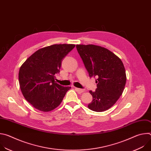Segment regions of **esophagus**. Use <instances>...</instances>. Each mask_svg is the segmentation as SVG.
I'll return each mask as SVG.
<instances>
[{
  "instance_id": "34e87169",
  "label": "esophagus",
  "mask_w": 151,
  "mask_h": 151,
  "mask_svg": "<svg viewBox=\"0 0 151 151\" xmlns=\"http://www.w3.org/2000/svg\"><path fill=\"white\" fill-rule=\"evenodd\" d=\"M75 90L79 93V94H81L83 92L85 91V90L83 89H80V88H75Z\"/></svg>"
}]
</instances>
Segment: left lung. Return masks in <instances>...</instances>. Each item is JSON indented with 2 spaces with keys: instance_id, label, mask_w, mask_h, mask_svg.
<instances>
[{
  "instance_id": "8db88e82",
  "label": "left lung",
  "mask_w": 151,
  "mask_h": 151,
  "mask_svg": "<svg viewBox=\"0 0 151 151\" xmlns=\"http://www.w3.org/2000/svg\"><path fill=\"white\" fill-rule=\"evenodd\" d=\"M77 51L90 78H96V91H90L93 101L88 108L95 112L109 109L122 95L126 83L121 60L105 48L94 45H76Z\"/></svg>"
}]
</instances>
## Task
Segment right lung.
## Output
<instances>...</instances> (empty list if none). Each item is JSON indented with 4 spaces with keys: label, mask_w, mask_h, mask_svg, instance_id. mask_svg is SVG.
Returning a JSON list of instances; mask_svg holds the SVG:
<instances>
[{
    "label": "right lung",
    "mask_w": 151,
    "mask_h": 151,
    "mask_svg": "<svg viewBox=\"0 0 151 151\" xmlns=\"http://www.w3.org/2000/svg\"><path fill=\"white\" fill-rule=\"evenodd\" d=\"M75 45L55 44L38 50L21 65L18 78L26 100L42 112L54 110L61 103L70 87H63L55 82L61 61Z\"/></svg>",
    "instance_id": "obj_1"
}]
</instances>
